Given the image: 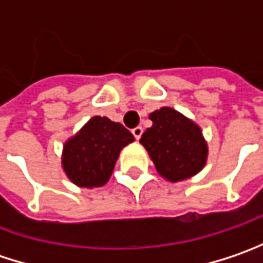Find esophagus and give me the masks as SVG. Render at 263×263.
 Listing matches in <instances>:
<instances>
[{
  "label": "esophagus",
  "mask_w": 263,
  "mask_h": 263,
  "mask_svg": "<svg viewBox=\"0 0 263 263\" xmlns=\"http://www.w3.org/2000/svg\"><path fill=\"white\" fill-rule=\"evenodd\" d=\"M132 134H134L135 140H140V137H141V134H143V128H141V126L134 128V129H132Z\"/></svg>",
  "instance_id": "1"
}]
</instances>
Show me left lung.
Instances as JSON below:
<instances>
[{
  "mask_svg": "<svg viewBox=\"0 0 263 263\" xmlns=\"http://www.w3.org/2000/svg\"><path fill=\"white\" fill-rule=\"evenodd\" d=\"M148 119L153 125L141 135L140 143L159 176L171 183L196 176L209 158V146L199 125L171 107L150 113Z\"/></svg>",
  "mask_w": 263,
  "mask_h": 263,
  "instance_id": "obj_1",
  "label": "left lung"
}]
</instances>
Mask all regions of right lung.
Masks as SVG:
<instances>
[{"mask_svg": "<svg viewBox=\"0 0 263 263\" xmlns=\"http://www.w3.org/2000/svg\"><path fill=\"white\" fill-rule=\"evenodd\" d=\"M134 140L122 123L111 122L108 117H90L64 143L62 170L79 187H101L111 177L120 150Z\"/></svg>", "mask_w": 263, "mask_h": 263, "instance_id": "obj_1", "label": "right lung"}]
</instances>
